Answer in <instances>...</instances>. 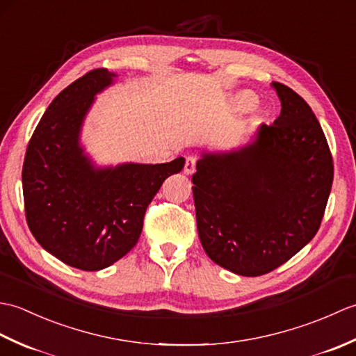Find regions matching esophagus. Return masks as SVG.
I'll list each match as a JSON object with an SVG mask.
<instances>
[{
  "label": "esophagus",
  "mask_w": 356,
  "mask_h": 356,
  "mask_svg": "<svg viewBox=\"0 0 356 356\" xmlns=\"http://www.w3.org/2000/svg\"><path fill=\"white\" fill-rule=\"evenodd\" d=\"M195 163H197V159H195L194 156H190L186 157V162H185V174H193L194 170H195Z\"/></svg>",
  "instance_id": "34e87169"
}]
</instances>
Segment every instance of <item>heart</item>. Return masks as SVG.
<instances>
[{"label": "heart", "mask_w": 356, "mask_h": 356, "mask_svg": "<svg viewBox=\"0 0 356 356\" xmlns=\"http://www.w3.org/2000/svg\"><path fill=\"white\" fill-rule=\"evenodd\" d=\"M257 96L251 92H240L232 97V107L237 111H248L255 107Z\"/></svg>", "instance_id": "heart-1"}]
</instances>
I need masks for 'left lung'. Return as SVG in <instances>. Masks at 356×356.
I'll use <instances>...</instances> for the list:
<instances>
[{
    "mask_svg": "<svg viewBox=\"0 0 356 356\" xmlns=\"http://www.w3.org/2000/svg\"><path fill=\"white\" fill-rule=\"evenodd\" d=\"M282 113L252 143L205 153L193 174L197 231L205 252L234 274L259 277L303 249L327 205L334 161L307 102L280 82Z\"/></svg>",
    "mask_w": 356,
    "mask_h": 356,
    "instance_id": "1",
    "label": "left lung"
}]
</instances>
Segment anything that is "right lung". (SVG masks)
I'll return each instance as SVG.
<instances>
[{
	"label": "right lung",
	"mask_w": 356,
	"mask_h": 356,
	"mask_svg": "<svg viewBox=\"0 0 356 356\" xmlns=\"http://www.w3.org/2000/svg\"><path fill=\"white\" fill-rule=\"evenodd\" d=\"M115 76L96 69L64 88L36 125L22 165L29 229L45 251L82 270L108 268L131 251L163 180L185 165L177 157L95 168L79 133L96 93Z\"/></svg>",
	"instance_id": "obj_1"
}]
</instances>
